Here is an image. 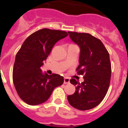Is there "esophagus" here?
I'll return each instance as SVG.
<instances>
[{
  "mask_svg": "<svg viewBox=\"0 0 128 128\" xmlns=\"http://www.w3.org/2000/svg\"><path fill=\"white\" fill-rule=\"evenodd\" d=\"M64 84H69L70 83V79L67 77H64Z\"/></svg>",
  "mask_w": 128,
  "mask_h": 128,
  "instance_id": "1",
  "label": "esophagus"
}]
</instances>
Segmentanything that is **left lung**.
<instances>
[{
    "instance_id": "8db88e82",
    "label": "left lung",
    "mask_w": 128,
    "mask_h": 128,
    "mask_svg": "<svg viewBox=\"0 0 128 128\" xmlns=\"http://www.w3.org/2000/svg\"><path fill=\"white\" fill-rule=\"evenodd\" d=\"M68 34L80 48L79 65L76 70L84 76V81L70 80L76 87L74 94L68 96V100L76 109L88 110L102 102L109 89L111 76L109 54L102 41L88 33Z\"/></svg>"
}]
</instances>
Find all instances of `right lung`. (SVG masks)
<instances>
[{
  "label": "right lung",
  "mask_w": 128,
  "mask_h": 128,
  "mask_svg": "<svg viewBox=\"0 0 128 128\" xmlns=\"http://www.w3.org/2000/svg\"><path fill=\"white\" fill-rule=\"evenodd\" d=\"M68 36L65 31L43 28L25 40L16 56L13 81L20 98L36 106L48 100L52 91L64 82L58 74H43L44 64L54 44Z\"/></svg>",
  "instance_id": "add662e5"
}]
</instances>
